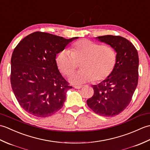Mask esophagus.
<instances>
[{"label": "esophagus", "instance_id": "esophagus-1", "mask_svg": "<svg viewBox=\"0 0 150 150\" xmlns=\"http://www.w3.org/2000/svg\"><path fill=\"white\" fill-rule=\"evenodd\" d=\"M74 87L75 89H81V88H82V86H74Z\"/></svg>", "mask_w": 150, "mask_h": 150}]
</instances>
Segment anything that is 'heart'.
I'll return each instance as SVG.
<instances>
[{
  "label": "heart",
  "instance_id": "1",
  "mask_svg": "<svg viewBox=\"0 0 150 150\" xmlns=\"http://www.w3.org/2000/svg\"><path fill=\"white\" fill-rule=\"evenodd\" d=\"M117 58V53L112 47L83 39L76 42L70 51L60 52L56 62L61 72L67 76L75 71L78 62H82V71L73 73L69 80L73 84H83L107 79L113 71Z\"/></svg>",
  "mask_w": 150,
  "mask_h": 150
}]
</instances>
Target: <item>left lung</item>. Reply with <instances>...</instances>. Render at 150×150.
Instances as JSON below:
<instances>
[{
  "label": "left lung",
  "instance_id": "obj_1",
  "mask_svg": "<svg viewBox=\"0 0 150 150\" xmlns=\"http://www.w3.org/2000/svg\"><path fill=\"white\" fill-rule=\"evenodd\" d=\"M115 50L117 58L113 72L97 85H93L94 94L87 100L95 113L104 117H113L128 106L138 84L139 55L128 40L120 36L95 37Z\"/></svg>",
  "mask_w": 150,
  "mask_h": 150
}]
</instances>
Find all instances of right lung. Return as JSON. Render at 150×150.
<instances>
[{"label":"right lung","mask_w":150,"mask_h":150,"mask_svg":"<svg viewBox=\"0 0 150 150\" xmlns=\"http://www.w3.org/2000/svg\"><path fill=\"white\" fill-rule=\"evenodd\" d=\"M79 37L34 32L16 46L11 59V84L23 109L37 117H47L60 110L69 89L57 67L56 55Z\"/></svg>","instance_id":"right-lung-1"}]
</instances>
